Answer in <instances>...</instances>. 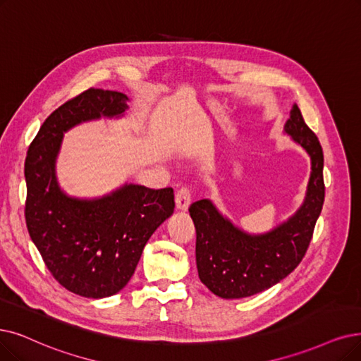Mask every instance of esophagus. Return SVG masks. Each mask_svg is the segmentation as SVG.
Instances as JSON below:
<instances>
[{
  "label": "esophagus",
  "instance_id": "esophagus-1",
  "mask_svg": "<svg viewBox=\"0 0 361 361\" xmlns=\"http://www.w3.org/2000/svg\"><path fill=\"white\" fill-rule=\"evenodd\" d=\"M175 203H176V209L179 212H186L191 204V194H190V190L188 188H180L178 192H176V197H175Z\"/></svg>",
  "mask_w": 361,
  "mask_h": 361
}]
</instances>
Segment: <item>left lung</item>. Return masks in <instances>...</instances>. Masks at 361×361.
I'll return each instance as SVG.
<instances>
[{
	"label": "left lung",
	"instance_id": "obj_1",
	"mask_svg": "<svg viewBox=\"0 0 361 361\" xmlns=\"http://www.w3.org/2000/svg\"><path fill=\"white\" fill-rule=\"evenodd\" d=\"M284 133L311 160L304 203L289 219L268 233L250 234L207 198L195 201L190 207L197 231L198 277L216 296L240 299L269 289L289 276L310 246L324 203L323 149L296 104L284 124Z\"/></svg>",
	"mask_w": 361,
	"mask_h": 361
}]
</instances>
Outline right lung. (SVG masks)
I'll return each mask as SVG.
<instances>
[{
    "mask_svg": "<svg viewBox=\"0 0 361 361\" xmlns=\"http://www.w3.org/2000/svg\"><path fill=\"white\" fill-rule=\"evenodd\" d=\"M128 97L89 89L51 112L25 161L27 233L53 277L84 298L118 293L135 274L147 241L175 210L171 188L124 183L109 194H66L56 175L63 135L81 123L121 118Z\"/></svg>",
    "mask_w": 361,
    "mask_h": 361,
    "instance_id": "1",
    "label": "right lung"
}]
</instances>
